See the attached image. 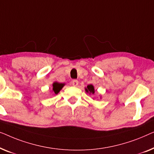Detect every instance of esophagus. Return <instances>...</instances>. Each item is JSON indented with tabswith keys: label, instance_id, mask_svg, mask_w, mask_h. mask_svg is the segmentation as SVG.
I'll list each match as a JSON object with an SVG mask.
<instances>
[{
	"label": "esophagus",
	"instance_id": "esophagus-1",
	"mask_svg": "<svg viewBox=\"0 0 154 154\" xmlns=\"http://www.w3.org/2000/svg\"><path fill=\"white\" fill-rule=\"evenodd\" d=\"M78 84H79V82H78V81L77 79H74V80H72V84L74 86H78Z\"/></svg>",
	"mask_w": 154,
	"mask_h": 154
}]
</instances>
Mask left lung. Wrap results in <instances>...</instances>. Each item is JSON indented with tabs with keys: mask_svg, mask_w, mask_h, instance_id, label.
Masks as SVG:
<instances>
[{
	"mask_svg": "<svg viewBox=\"0 0 154 154\" xmlns=\"http://www.w3.org/2000/svg\"><path fill=\"white\" fill-rule=\"evenodd\" d=\"M86 92L89 93V94H94L95 93V89H94V86L92 85V84H89V85L87 86V87L85 88Z\"/></svg>",
	"mask_w": 154,
	"mask_h": 154,
	"instance_id": "left-lung-1",
	"label": "left lung"
}]
</instances>
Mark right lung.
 Masks as SVG:
<instances>
[{"label": "right lung", "instance_id": "right-lung-1", "mask_svg": "<svg viewBox=\"0 0 154 154\" xmlns=\"http://www.w3.org/2000/svg\"><path fill=\"white\" fill-rule=\"evenodd\" d=\"M65 84L62 83H58V82H54L53 83V92L55 94H58L60 90L62 89V88L63 87Z\"/></svg>", "mask_w": 154, "mask_h": 154}]
</instances>
